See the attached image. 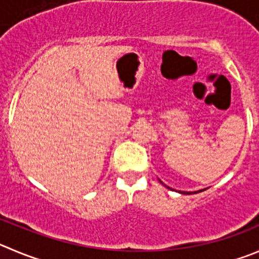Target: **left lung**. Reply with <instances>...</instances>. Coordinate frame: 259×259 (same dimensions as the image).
Returning a JSON list of instances; mask_svg holds the SVG:
<instances>
[{
	"instance_id": "1",
	"label": "left lung",
	"mask_w": 259,
	"mask_h": 259,
	"mask_svg": "<svg viewBox=\"0 0 259 259\" xmlns=\"http://www.w3.org/2000/svg\"><path fill=\"white\" fill-rule=\"evenodd\" d=\"M160 182H161V181H160ZM161 183H162V182H161ZM162 184H164V183H162ZM165 187H166V186H165ZM168 188H169V187H168ZM198 192H202V191H197V192H181V193H183V194H194V193H198Z\"/></svg>"
}]
</instances>
